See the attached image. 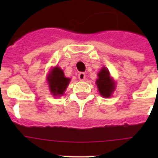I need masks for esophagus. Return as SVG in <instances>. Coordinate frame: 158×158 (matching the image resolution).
I'll return each mask as SVG.
<instances>
[{
    "instance_id": "34e87169",
    "label": "esophagus",
    "mask_w": 158,
    "mask_h": 158,
    "mask_svg": "<svg viewBox=\"0 0 158 158\" xmlns=\"http://www.w3.org/2000/svg\"><path fill=\"white\" fill-rule=\"evenodd\" d=\"M78 78L80 81H84L85 78V73L83 72H81L79 74H78Z\"/></svg>"
}]
</instances>
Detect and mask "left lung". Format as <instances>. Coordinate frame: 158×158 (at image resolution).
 <instances>
[{"label":"left lung","instance_id":"obj_1","mask_svg":"<svg viewBox=\"0 0 158 158\" xmlns=\"http://www.w3.org/2000/svg\"><path fill=\"white\" fill-rule=\"evenodd\" d=\"M99 93L104 97H111L115 89V84L110 77L108 69L103 67L98 73V79L96 81Z\"/></svg>","mask_w":158,"mask_h":158}]
</instances>
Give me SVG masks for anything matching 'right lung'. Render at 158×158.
<instances>
[{
	"mask_svg": "<svg viewBox=\"0 0 158 158\" xmlns=\"http://www.w3.org/2000/svg\"><path fill=\"white\" fill-rule=\"evenodd\" d=\"M48 83L51 93L54 96H60L64 94L70 79L65 77L63 70L59 67H54L48 76Z\"/></svg>",
	"mask_w": 158,
	"mask_h": 158,
	"instance_id": "1",
	"label": "right lung"
}]
</instances>
